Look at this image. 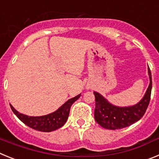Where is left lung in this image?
<instances>
[{
  "label": "left lung",
  "mask_w": 159,
  "mask_h": 159,
  "mask_svg": "<svg viewBox=\"0 0 159 159\" xmlns=\"http://www.w3.org/2000/svg\"><path fill=\"white\" fill-rule=\"evenodd\" d=\"M150 84L145 95L137 104L131 107H116L108 102L99 93L94 92L95 97V108L94 116L97 123L101 127L108 130H117L130 126L139 121L145 114L151 100L152 79L148 67Z\"/></svg>",
  "instance_id": "8db88e82"
}]
</instances>
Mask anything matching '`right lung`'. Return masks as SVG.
<instances>
[{"instance_id": "right-lung-1", "label": "right lung", "mask_w": 159, "mask_h": 159, "mask_svg": "<svg viewBox=\"0 0 159 159\" xmlns=\"http://www.w3.org/2000/svg\"><path fill=\"white\" fill-rule=\"evenodd\" d=\"M80 97V94L74 98L68 99L64 104H63L55 112L43 116L34 117V116H25L23 114L19 113L16 109H14V107L11 104L10 107L13 113L17 116L18 119L25 125H27L28 127L34 129V130H39V131L51 132L52 130H56L60 128L65 124L68 116H69L70 108H71V105Z\"/></svg>"}]
</instances>
